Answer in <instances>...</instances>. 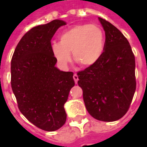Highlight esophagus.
<instances>
[{"mask_svg":"<svg viewBox=\"0 0 147 147\" xmlns=\"http://www.w3.org/2000/svg\"><path fill=\"white\" fill-rule=\"evenodd\" d=\"M73 79H74V81H75V83H77V82H78V80H79V78H78V76H77L76 74H74Z\"/></svg>","mask_w":147,"mask_h":147,"instance_id":"1","label":"esophagus"}]
</instances>
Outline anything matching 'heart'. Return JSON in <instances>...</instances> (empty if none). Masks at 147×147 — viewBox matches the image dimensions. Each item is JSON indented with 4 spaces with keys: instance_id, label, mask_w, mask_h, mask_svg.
I'll use <instances>...</instances> for the list:
<instances>
[{
    "instance_id": "b5f03b06",
    "label": "heart",
    "mask_w": 147,
    "mask_h": 147,
    "mask_svg": "<svg viewBox=\"0 0 147 147\" xmlns=\"http://www.w3.org/2000/svg\"><path fill=\"white\" fill-rule=\"evenodd\" d=\"M105 47V34L94 24H80L64 30L59 43L52 45V53L59 64L66 67L71 61L70 53L76 62L83 67L97 63Z\"/></svg>"
}]
</instances>
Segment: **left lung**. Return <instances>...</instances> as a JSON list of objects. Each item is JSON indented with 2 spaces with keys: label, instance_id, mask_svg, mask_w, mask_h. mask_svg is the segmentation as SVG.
Listing matches in <instances>:
<instances>
[{
  "label": "left lung",
  "instance_id": "left-lung-1",
  "mask_svg": "<svg viewBox=\"0 0 147 147\" xmlns=\"http://www.w3.org/2000/svg\"><path fill=\"white\" fill-rule=\"evenodd\" d=\"M104 52L98 61L77 73L86 110L101 121H115L128 110L136 89V61L127 39L102 18Z\"/></svg>",
  "mask_w": 147,
  "mask_h": 147
}]
</instances>
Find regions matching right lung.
I'll return each instance as SVG.
<instances>
[{
	"instance_id": "add662e5",
	"label": "right lung",
	"mask_w": 147,
	"mask_h": 147,
	"mask_svg": "<svg viewBox=\"0 0 147 147\" xmlns=\"http://www.w3.org/2000/svg\"><path fill=\"white\" fill-rule=\"evenodd\" d=\"M63 20L31 28L15 49L11 61V86L22 114L40 129L53 131L66 121L64 105L75 85L73 72L55 67L51 39Z\"/></svg>"
}]
</instances>
